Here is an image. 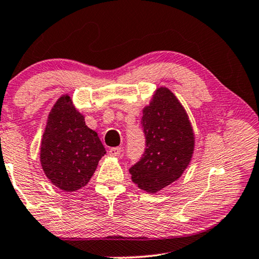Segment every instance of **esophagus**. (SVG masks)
I'll return each instance as SVG.
<instances>
[{
	"instance_id": "34e87169",
	"label": "esophagus",
	"mask_w": 259,
	"mask_h": 259,
	"mask_svg": "<svg viewBox=\"0 0 259 259\" xmlns=\"http://www.w3.org/2000/svg\"><path fill=\"white\" fill-rule=\"evenodd\" d=\"M121 152H122L121 148H118V147L109 149V155H110V156H119V155H121Z\"/></svg>"
}]
</instances>
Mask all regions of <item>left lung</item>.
<instances>
[{
	"instance_id": "1",
	"label": "left lung",
	"mask_w": 259,
	"mask_h": 259,
	"mask_svg": "<svg viewBox=\"0 0 259 259\" xmlns=\"http://www.w3.org/2000/svg\"><path fill=\"white\" fill-rule=\"evenodd\" d=\"M145 149L130 167L131 180L142 190L155 194L177 181L191 161L195 136L187 112L176 96L159 88L143 109Z\"/></svg>"
}]
</instances>
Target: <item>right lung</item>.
<instances>
[{"label": "right lung", "mask_w": 259, "mask_h": 259, "mask_svg": "<svg viewBox=\"0 0 259 259\" xmlns=\"http://www.w3.org/2000/svg\"><path fill=\"white\" fill-rule=\"evenodd\" d=\"M105 154L97 133L85 125L70 96L58 98L41 143V164L50 182L63 191L78 190L90 181Z\"/></svg>", "instance_id": "1"}]
</instances>
